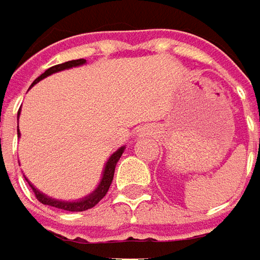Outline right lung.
<instances>
[{"mask_svg": "<svg viewBox=\"0 0 260 260\" xmlns=\"http://www.w3.org/2000/svg\"><path fill=\"white\" fill-rule=\"evenodd\" d=\"M86 61L85 59H74V61H68V62H63V63H58V65H54V67H51L48 70L45 71L44 74H41L38 78L35 79L32 82L34 86L37 82H40L41 79L47 78L48 75H52V74H55V72H59V71L63 70H68V68H72V67H79V65H84ZM19 112H21V109L18 111V116ZM17 132H18V137H19V129L17 128ZM123 149H125V146H121L116 152H114L111 156H109V159L107 160V164H105V168H104V172H102V178H101L100 185L96 186V189L91 192L89 195H86L85 198H82V199H78V201H58V199H54V198H49L47 197L45 193H42L40 190L37 189L34 185H31V182L28 181L29 183V186L32 188L34 193H35V197L37 199L44 205H49V206H54V208H58V209H63V211H70V212H82L86 211V209H91L93 208L95 205L100 202L102 198L107 195L108 189H109V186H111V183H112V179H114V172H115V167H116V162L119 160V158L122 156Z\"/></svg>", "mask_w": 260, "mask_h": 260, "instance_id": "right-lung-1", "label": "right lung"}]
</instances>
